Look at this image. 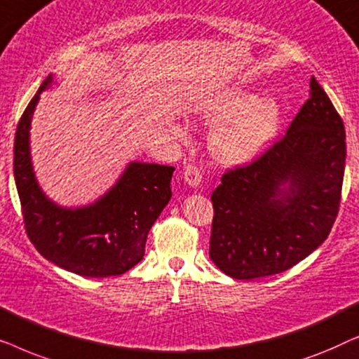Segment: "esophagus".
Here are the masks:
<instances>
[{"instance_id":"1","label":"esophagus","mask_w":359,"mask_h":359,"mask_svg":"<svg viewBox=\"0 0 359 359\" xmlns=\"http://www.w3.org/2000/svg\"><path fill=\"white\" fill-rule=\"evenodd\" d=\"M183 176L189 186H198L201 183V170L193 163H186L183 168Z\"/></svg>"}]
</instances>
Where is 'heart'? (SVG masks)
Masks as SVG:
<instances>
[{
    "label": "heart",
    "mask_w": 359,
    "mask_h": 359,
    "mask_svg": "<svg viewBox=\"0 0 359 359\" xmlns=\"http://www.w3.org/2000/svg\"><path fill=\"white\" fill-rule=\"evenodd\" d=\"M205 117L214 124L224 122L210 135L212 155L222 163L238 165L257 156L273 139L279 109L271 100L257 101L250 93L233 90L210 104Z\"/></svg>",
    "instance_id": "1"
}]
</instances>
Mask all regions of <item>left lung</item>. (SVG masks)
<instances>
[{"instance_id": "left-lung-1", "label": "left lung", "mask_w": 359, "mask_h": 359, "mask_svg": "<svg viewBox=\"0 0 359 359\" xmlns=\"http://www.w3.org/2000/svg\"><path fill=\"white\" fill-rule=\"evenodd\" d=\"M345 139L340 114L312 76L286 134L225 171L210 196L209 257L220 271L243 281L273 276L325 242L341 201Z\"/></svg>"}]
</instances>
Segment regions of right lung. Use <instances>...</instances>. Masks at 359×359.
I'll return each mask as SVG.
<instances>
[{
    "label": "right lung",
    "mask_w": 359,
    "mask_h": 359,
    "mask_svg": "<svg viewBox=\"0 0 359 359\" xmlns=\"http://www.w3.org/2000/svg\"><path fill=\"white\" fill-rule=\"evenodd\" d=\"M47 76L32 97L14 137V180L24 229L48 262L86 278L119 276L144 258L147 235L171 199L175 166L130 163L114 188L96 204L62 209L42 194L29 156V126Z\"/></svg>",
    "instance_id": "right-lung-1"
}]
</instances>
